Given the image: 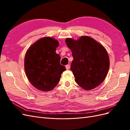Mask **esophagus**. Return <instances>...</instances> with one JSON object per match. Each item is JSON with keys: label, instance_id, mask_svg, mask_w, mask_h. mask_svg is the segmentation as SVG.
I'll use <instances>...</instances> for the list:
<instances>
[{"label": "esophagus", "instance_id": "34e87169", "mask_svg": "<svg viewBox=\"0 0 130 130\" xmlns=\"http://www.w3.org/2000/svg\"><path fill=\"white\" fill-rule=\"evenodd\" d=\"M66 68L67 69H69L70 68V66L69 64H67V65L66 66Z\"/></svg>", "mask_w": 130, "mask_h": 130}]
</instances>
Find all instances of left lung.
<instances>
[{
	"label": "left lung",
	"mask_w": 130,
	"mask_h": 130,
	"mask_svg": "<svg viewBox=\"0 0 130 130\" xmlns=\"http://www.w3.org/2000/svg\"><path fill=\"white\" fill-rule=\"evenodd\" d=\"M66 43L72 53L70 69L76 83L85 90L100 85L109 67V58L105 47L88 36H81L77 40L67 38Z\"/></svg>",
	"instance_id": "left-lung-1"
}]
</instances>
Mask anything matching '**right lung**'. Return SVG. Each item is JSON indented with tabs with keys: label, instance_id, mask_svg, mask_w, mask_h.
I'll list each match as a JSON object with an SVG mask.
<instances>
[{
	"label": "right lung",
	"instance_id": "obj_1",
	"mask_svg": "<svg viewBox=\"0 0 130 130\" xmlns=\"http://www.w3.org/2000/svg\"><path fill=\"white\" fill-rule=\"evenodd\" d=\"M58 41L50 37H43L31 45L24 58L26 75L35 88L44 92L53 89L66 70L60 64L61 57L56 53Z\"/></svg>",
	"mask_w": 130,
	"mask_h": 130
}]
</instances>
